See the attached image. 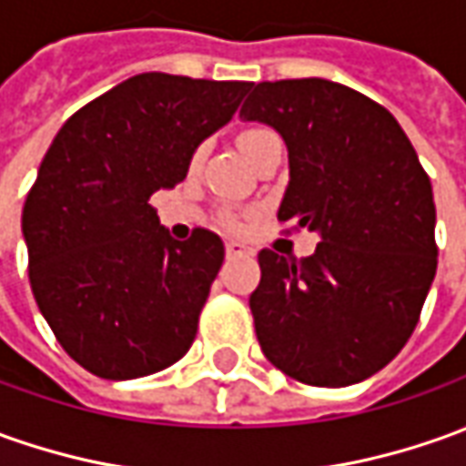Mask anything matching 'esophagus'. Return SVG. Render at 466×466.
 <instances>
[{
	"instance_id": "esophagus-1",
	"label": "esophagus",
	"mask_w": 466,
	"mask_h": 466,
	"mask_svg": "<svg viewBox=\"0 0 466 466\" xmlns=\"http://www.w3.org/2000/svg\"><path fill=\"white\" fill-rule=\"evenodd\" d=\"M247 255H255V249L242 242H227V258H247Z\"/></svg>"
}]
</instances>
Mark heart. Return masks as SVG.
<instances>
[{
    "label": "heart",
    "instance_id": "b5f03b06",
    "mask_svg": "<svg viewBox=\"0 0 466 466\" xmlns=\"http://www.w3.org/2000/svg\"><path fill=\"white\" fill-rule=\"evenodd\" d=\"M270 137H278V135H275L273 129H268V127H247L245 132H239V137H237V145H239V150H242V153L249 157L255 147H259L262 142L270 140ZM201 157H204V150L198 147V150L193 153V160H191L193 166H198V163H201ZM224 221H227V227H237V221H234L232 217H227Z\"/></svg>",
    "mask_w": 466,
    "mask_h": 466
}]
</instances>
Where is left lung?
Instances as JSON below:
<instances>
[{
	"instance_id": "8db88e82",
	"label": "left lung",
	"mask_w": 466,
	"mask_h": 466,
	"mask_svg": "<svg viewBox=\"0 0 466 466\" xmlns=\"http://www.w3.org/2000/svg\"><path fill=\"white\" fill-rule=\"evenodd\" d=\"M239 116L275 127L288 145L278 219L321 237L303 259L258 255L249 309L262 352L319 388L375 375L410 339L439 262L419 155L385 106L326 78L262 81Z\"/></svg>"
}]
</instances>
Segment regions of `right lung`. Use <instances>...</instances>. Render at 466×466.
I'll return each mask as SVG.
<instances>
[{
	"instance_id": "1",
	"label": "right lung",
	"mask_w": 466,
	"mask_h": 466,
	"mask_svg": "<svg viewBox=\"0 0 466 466\" xmlns=\"http://www.w3.org/2000/svg\"><path fill=\"white\" fill-rule=\"evenodd\" d=\"M249 81L140 74L60 127L22 208L37 309L71 360L104 380L145 378L191 350L224 262L208 229L186 242L150 196L186 178Z\"/></svg>"
}]
</instances>
